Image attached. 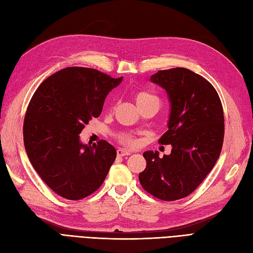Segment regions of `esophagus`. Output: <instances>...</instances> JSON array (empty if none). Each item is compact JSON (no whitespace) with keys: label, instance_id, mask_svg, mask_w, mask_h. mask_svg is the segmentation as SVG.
I'll return each mask as SVG.
<instances>
[{"label":"esophagus","instance_id":"esophagus-1","mask_svg":"<svg viewBox=\"0 0 253 253\" xmlns=\"http://www.w3.org/2000/svg\"><path fill=\"white\" fill-rule=\"evenodd\" d=\"M129 154H131V152L126 151V150H124V149H118L117 150V155L118 156H126V155H129Z\"/></svg>","mask_w":253,"mask_h":253}]
</instances>
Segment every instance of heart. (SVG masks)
Wrapping results in <instances>:
<instances>
[{"mask_svg":"<svg viewBox=\"0 0 253 253\" xmlns=\"http://www.w3.org/2000/svg\"><path fill=\"white\" fill-rule=\"evenodd\" d=\"M134 99H135L136 104L138 105V107L145 105V104L149 103V102H152V101L159 102L158 98H156L155 95H153L150 92H147V91H137L134 95ZM117 139L121 143V145L127 146V147L135 146L136 142H137V140H136V138L133 135L127 134V133H121V134L117 135Z\"/></svg>","mask_w":253,"mask_h":253,"instance_id":"obj_1","label":"heart"}]
</instances>
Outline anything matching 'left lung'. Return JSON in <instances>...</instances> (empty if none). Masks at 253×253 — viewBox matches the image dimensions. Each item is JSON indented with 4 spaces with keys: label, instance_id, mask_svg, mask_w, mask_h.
<instances>
[{
    "label": "left lung",
    "instance_id": "left-lung-1",
    "mask_svg": "<svg viewBox=\"0 0 253 253\" xmlns=\"http://www.w3.org/2000/svg\"><path fill=\"white\" fill-rule=\"evenodd\" d=\"M150 80L168 93V131L159 142L172 149L162 159L158 151L143 153L147 167L139 173V182L158 199L179 200L200 185L219 158L224 136L222 104L213 85L186 68L159 70Z\"/></svg>",
    "mask_w": 253,
    "mask_h": 253
}]
</instances>
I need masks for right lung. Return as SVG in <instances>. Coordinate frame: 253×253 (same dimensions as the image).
<instances>
[{
	"mask_svg": "<svg viewBox=\"0 0 253 253\" xmlns=\"http://www.w3.org/2000/svg\"><path fill=\"white\" fill-rule=\"evenodd\" d=\"M121 81L91 68L68 67L33 94L23 122L25 151L42 181L65 199L94 193L116 159L110 142L83 145L79 134L101 115L107 93Z\"/></svg>",
	"mask_w": 253,
	"mask_h": 253,
	"instance_id": "add662e5",
	"label": "right lung"
}]
</instances>
